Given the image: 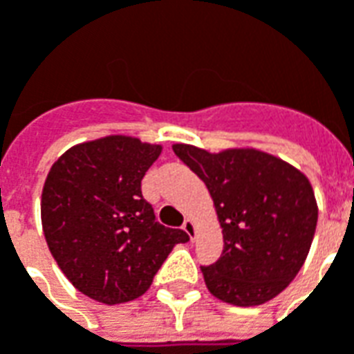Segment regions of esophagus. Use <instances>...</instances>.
Returning <instances> with one entry per match:
<instances>
[{
	"mask_svg": "<svg viewBox=\"0 0 354 354\" xmlns=\"http://www.w3.org/2000/svg\"><path fill=\"white\" fill-rule=\"evenodd\" d=\"M182 227H184L185 233L189 235V239H192V241H195V237H197V227H195V222H193V220H185Z\"/></svg>",
	"mask_w": 354,
	"mask_h": 354,
	"instance_id": "34e87169",
	"label": "esophagus"
}]
</instances>
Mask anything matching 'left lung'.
<instances>
[{"label": "left lung", "instance_id": "8db88e82", "mask_svg": "<svg viewBox=\"0 0 354 354\" xmlns=\"http://www.w3.org/2000/svg\"><path fill=\"white\" fill-rule=\"evenodd\" d=\"M172 149L205 182L222 225V256L201 267L210 294L239 307L279 296L304 266L317 230L309 180L258 149L208 153L187 144Z\"/></svg>", "mask_w": 354, "mask_h": 354}]
</instances>
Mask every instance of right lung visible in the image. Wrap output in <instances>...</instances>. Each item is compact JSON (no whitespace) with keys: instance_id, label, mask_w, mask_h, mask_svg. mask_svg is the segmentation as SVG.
Instances as JSON below:
<instances>
[{"instance_id":"1","label":"right lung","mask_w":354,"mask_h":354,"mask_svg":"<svg viewBox=\"0 0 354 354\" xmlns=\"http://www.w3.org/2000/svg\"><path fill=\"white\" fill-rule=\"evenodd\" d=\"M161 146L106 136L73 146L45 180L41 223L62 273L85 296L106 305L142 296L178 243L182 230L155 220L142 178Z\"/></svg>"}]
</instances>
